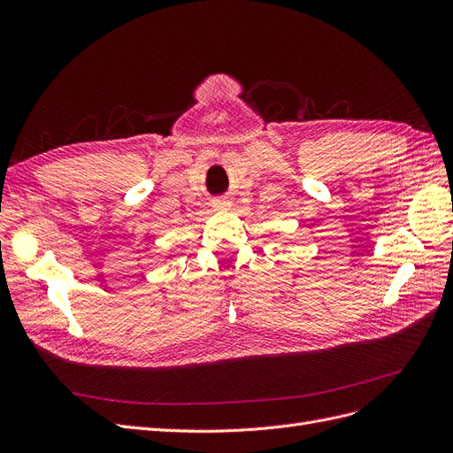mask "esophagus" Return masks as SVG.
<instances>
[{
    "label": "esophagus",
    "instance_id": "1",
    "mask_svg": "<svg viewBox=\"0 0 453 453\" xmlns=\"http://www.w3.org/2000/svg\"><path fill=\"white\" fill-rule=\"evenodd\" d=\"M213 208H215V210L226 208V202H225V200H217V202H213Z\"/></svg>",
    "mask_w": 453,
    "mask_h": 453
}]
</instances>
